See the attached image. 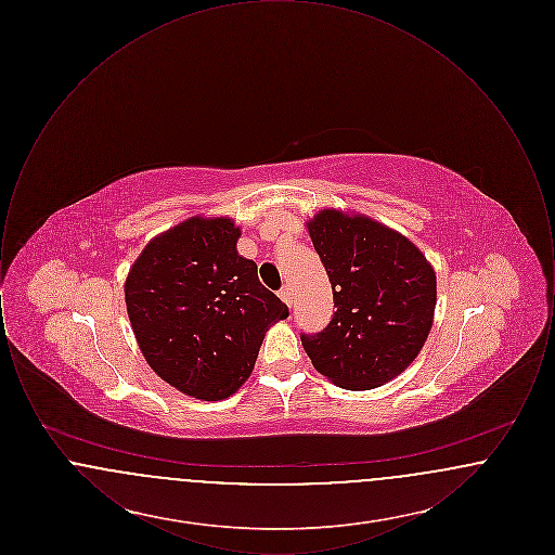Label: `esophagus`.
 I'll list each match as a JSON object with an SVG mask.
<instances>
[{"mask_svg": "<svg viewBox=\"0 0 555 555\" xmlns=\"http://www.w3.org/2000/svg\"><path fill=\"white\" fill-rule=\"evenodd\" d=\"M281 299L287 304V306H293V289H291L289 285H285L283 289H281Z\"/></svg>", "mask_w": 555, "mask_h": 555, "instance_id": "34e87169", "label": "esophagus"}]
</instances>
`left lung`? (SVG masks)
Returning <instances> with one entry per match:
<instances>
[{"label":"left lung","mask_w":555,"mask_h":555,"mask_svg":"<svg viewBox=\"0 0 555 555\" xmlns=\"http://www.w3.org/2000/svg\"><path fill=\"white\" fill-rule=\"evenodd\" d=\"M308 233L337 308L322 333L301 335L314 369L349 391L393 380L433 328L435 268L410 238L366 214L324 208Z\"/></svg>","instance_id":"1"}]
</instances>
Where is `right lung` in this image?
Listing matches in <instances>:
<instances>
[{
    "label": "right lung",
    "mask_w": 555,
    "mask_h": 555,
    "mask_svg": "<svg viewBox=\"0 0 555 555\" xmlns=\"http://www.w3.org/2000/svg\"><path fill=\"white\" fill-rule=\"evenodd\" d=\"M229 216H191L152 238L125 281L127 314L150 369L185 396L218 401L249 378L266 331L289 308L238 256Z\"/></svg>",
    "instance_id": "1"
}]
</instances>
